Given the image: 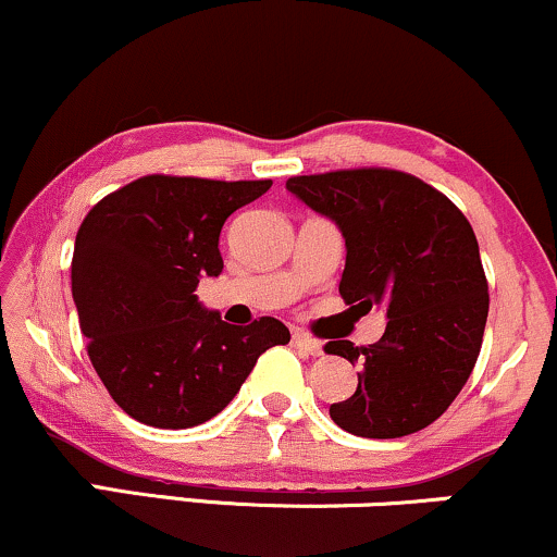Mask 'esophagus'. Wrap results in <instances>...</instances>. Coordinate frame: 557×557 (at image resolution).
Segmentation results:
<instances>
[{
    "label": "esophagus",
    "instance_id": "1",
    "mask_svg": "<svg viewBox=\"0 0 557 557\" xmlns=\"http://www.w3.org/2000/svg\"><path fill=\"white\" fill-rule=\"evenodd\" d=\"M294 344H297L299 349H305L307 355H312V357H320V355H323V344H320L318 338L307 336V333L294 331Z\"/></svg>",
    "mask_w": 557,
    "mask_h": 557
}]
</instances>
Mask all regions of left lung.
I'll use <instances>...</instances> for the list:
<instances>
[{
  "label": "left lung",
  "instance_id": "1",
  "mask_svg": "<svg viewBox=\"0 0 557 557\" xmlns=\"http://www.w3.org/2000/svg\"><path fill=\"white\" fill-rule=\"evenodd\" d=\"M289 193L346 239L338 294L351 310L388 305L381 342H329L359 362L357 391L331 420L359 437H404L433 424L472 375L487 323V278L474 228L441 189L398 169L289 176Z\"/></svg>",
  "mask_w": 557,
  "mask_h": 557
}]
</instances>
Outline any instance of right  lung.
Segmentation results:
<instances>
[{"mask_svg":"<svg viewBox=\"0 0 557 557\" xmlns=\"http://www.w3.org/2000/svg\"><path fill=\"white\" fill-rule=\"evenodd\" d=\"M271 180L148 174L98 200L72 252V299L109 396L150 428L208 422L237 396L258 357L289 344L276 318L228 325L195 297L219 276V234Z\"/></svg>","mask_w":557,"mask_h":557,"instance_id":"right-lung-1","label":"right lung"}]
</instances>
